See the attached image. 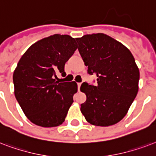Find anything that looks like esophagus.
<instances>
[{
  "label": "esophagus",
  "mask_w": 156,
  "mask_h": 156,
  "mask_svg": "<svg viewBox=\"0 0 156 156\" xmlns=\"http://www.w3.org/2000/svg\"><path fill=\"white\" fill-rule=\"evenodd\" d=\"M77 85H78V90H79L80 88V86H81V83H78V84H77Z\"/></svg>",
  "instance_id": "34e87169"
}]
</instances>
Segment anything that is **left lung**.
<instances>
[{"label":"left lung","mask_w":156,"mask_h":156,"mask_svg":"<svg viewBox=\"0 0 156 156\" xmlns=\"http://www.w3.org/2000/svg\"><path fill=\"white\" fill-rule=\"evenodd\" d=\"M89 74L97 76L96 86L84 82L86 101L80 111L89 124L110 126L124 118L138 92L139 69L132 53L103 33L76 38Z\"/></svg>","instance_id":"obj_1"}]
</instances>
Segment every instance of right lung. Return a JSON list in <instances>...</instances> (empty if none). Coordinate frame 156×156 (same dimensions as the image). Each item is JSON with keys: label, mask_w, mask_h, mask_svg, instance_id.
Instances as JSON below:
<instances>
[{"label": "right lung", "mask_w": 156, "mask_h": 156, "mask_svg": "<svg viewBox=\"0 0 156 156\" xmlns=\"http://www.w3.org/2000/svg\"><path fill=\"white\" fill-rule=\"evenodd\" d=\"M75 38L54 34L29 47L19 59L13 75L14 95L30 121L44 128L64 122L77 84L59 82L57 74L66 73V62L76 50Z\"/></svg>", "instance_id": "obj_1"}]
</instances>
